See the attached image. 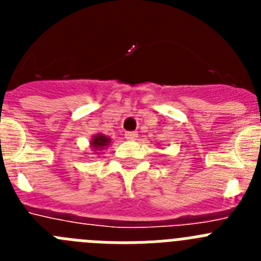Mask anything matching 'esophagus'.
Here are the masks:
<instances>
[{
	"instance_id": "1",
	"label": "esophagus",
	"mask_w": 261,
	"mask_h": 261,
	"mask_svg": "<svg viewBox=\"0 0 261 261\" xmlns=\"http://www.w3.org/2000/svg\"><path fill=\"white\" fill-rule=\"evenodd\" d=\"M125 138H128V140H136L137 138V132H126Z\"/></svg>"
}]
</instances>
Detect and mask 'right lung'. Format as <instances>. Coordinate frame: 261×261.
<instances>
[{
  "mask_svg": "<svg viewBox=\"0 0 261 261\" xmlns=\"http://www.w3.org/2000/svg\"><path fill=\"white\" fill-rule=\"evenodd\" d=\"M111 144V138L105 136L103 133H96L90 140V146L96 154H100V151L105 150L106 147Z\"/></svg>",
  "mask_w": 261,
  "mask_h": 261,
  "instance_id": "right-lung-1",
  "label": "right lung"
}]
</instances>
